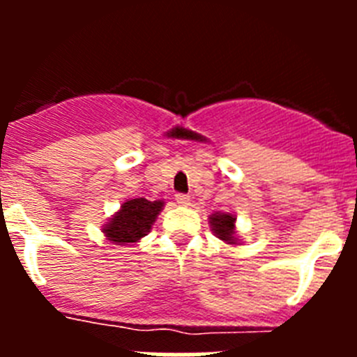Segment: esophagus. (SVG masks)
Listing matches in <instances>:
<instances>
[{
    "instance_id": "obj_1",
    "label": "esophagus",
    "mask_w": 357,
    "mask_h": 357,
    "mask_svg": "<svg viewBox=\"0 0 357 357\" xmlns=\"http://www.w3.org/2000/svg\"><path fill=\"white\" fill-rule=\"evenodd\" d=\"M175 200L178 206H189V204H191V198H189V195H184V193H176Z\"/></svg>"
}]
</instances>
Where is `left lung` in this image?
Returning a JSON list of instances; mask_svg holds the SVG:
<instances>
[{
    "label": "left lung",
    "instance_id": "obj_1",
    "mask_svg": "<svg viewBox=\"0 0 357 357\" xmlns=\"http://www.w3.org/2000/svg\"><path fill=\"white\" fill-rule=\"evenodd\" d=\"M234 222L236 216H232V214L214 213L209 216L211 229L214 230V234L222 239V241L229 243V245H238V239H236L234 232Z\"/></svg>",
    "mask_w": 357,
    "mask_h": 357
}]
</instances>
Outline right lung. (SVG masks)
Masks as SVG:
<instances>
[{
  "instance_id": "obj_1",
  "label": "right lung",
  "mask_w": 357,
  "mask_h": 357,
  "mask_svg": "<svg viewBox=\"0 0 357 357\" xmlns=\"http://www.w3.org/2000/svg\"><path fill=\"white\" fill-rule=\"evenodd\" d=\"M162 207V200L150 202L146 198L127 200L121 209L110 218V222L103 227V232H105L107 239L116 245L137 243L150 232L151 225Z\"/></svg>"
}]
</instances>
